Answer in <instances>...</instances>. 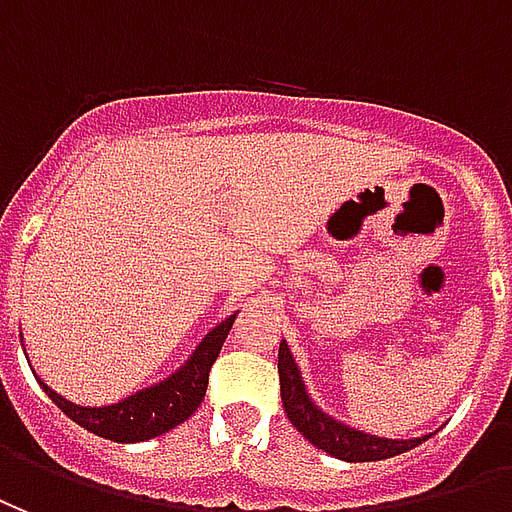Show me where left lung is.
<instances>
[{
	"mask_svg": "<svg viewBox=\"0 0 512 512\" xmlns=\"http://www.w3.org/2000/svg\"><path fill=\"white\" fill-rule=\"evenodd\" d=\"M278 374H281V398L283 412L292 420V425L300 431L313 447H319L324 453L335 455L349 464H360V461H382V458H393L401 455L412 447L423 445L428 436H417V439H384V436L365 434L357 428H349L341 420H335L319 406L313 404L308 395V387L302 382V374L297 363H294L289 343L281 341L278 349Z\"/></svg>",
	"mask_w": 512,
	"mask_h": 512,
	"instance_id": "left-lung-1",
	"label": "left lung"
}]
</instances>
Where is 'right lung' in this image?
<instances>
[{
  "mask_svg": "<svg viewBox=\"0 0 512 512\" xmlns=\"http://www.w3.org/2000/svg\"><path fill=\"white\" fill-rule=\"evenodd\" d=\"M234 319L237 313H231L226 322H220L212 333H207V338L196 346V352L188 357V363L179 365V371H174L169 379L152 384L147 390H138L136 395L122 398L119 404L78 406L54 393L46 382H40V387L73 423L92 434L111 439V442H128V445L144 442V439L177 428L199 409L207 393V382H210V368L218 360L220 346L226 341Z\"/></svg>",
  "mask_w": 512,
  "mask_h": 512,
  "instance_id": "right-lung-1",
  "label": "right lung"
}]
</instances>
